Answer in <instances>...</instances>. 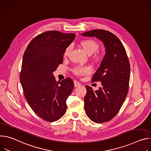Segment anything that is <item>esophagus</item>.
I'll list each match as a JSON object with an SVG mask.
<instances>
[{"label":"esophagus","mask_w":151,"mask_h":151,"mask_svg":"<svg viewBox=\"0 0 151 151\" xmlns=\"http://www.w3.org/2000/svg\"><path fill=\"white\" fill-rule=\"evenodd\" d=\"M74 87H79L81 86V83L80 82H78V81L74 80Z\"/></svg>","instance_id":"1"}]
</instances>
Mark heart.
<instances>
[{
    "label": "heart",
    "mask_w": 151,
    "mask_h": 151,
    "mask_svg": "<svg viewBox=\"0 0 151 151\" xmlns=\"http://www.w3.org/2000/svg\"><path fill=\"white\" fill-rule=\"evenodd\" d=\"M80 45L83 50L89 55H91L94 53L99 48L98 43L95 40L88 39L85 40L81 41ZM71 50V47H67L64 52V56H67ZM94 60L96 62L100 61L102 59V56L100 54H96L94 57ZM91 68L87 66H77L73 70V72L75 75L80 76L83 75H86L91 73Z\"/></svg>",
    "instance_id": "obj_1"
}]
</instances>
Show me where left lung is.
Returning a JSON list of instances; mask_svg holds the SVG:
<instances>
[{
	"instance_id": "8db88e82",
	"label": "left lung",
	"mask_w": 151,
	"mask_h": 151,
	"mask_svg": "<svg viewBox=\"0 0 151 151\" xmlns=\"http://www.w3.org/2000/svg\"><path fill=\"white\" fill-rule=\"evenodd\" d=\"M80 35L95 37L105 47L106 54L92 79L101 82L102 86L93 91L86 85L85 110L93 122H107L118 113L128 93L130 65L127 55L121 41L109 31L95 29Z\"/></svg>"
}]
</instances>
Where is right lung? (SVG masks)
Here are the masks:
<instances>
[{"label": "right lung", "mask_w": 151, "mask_h": 151, "mask_svg": "<svg viewBox=\"0 0 151 151\" xmlns=\"http://www.w3.org/2000/svg\"><path fill=\"white\" fill-rule=\"evenodd\" d=\"M75 37L74 33L45 32L33 38L24 52L21 85L30 107L44 121H58L66 112L74 83L70 78L57 82L53 73L62 63L65 50Z\"/></svg>", "instance_id": "add662e5"}]
</instances>
